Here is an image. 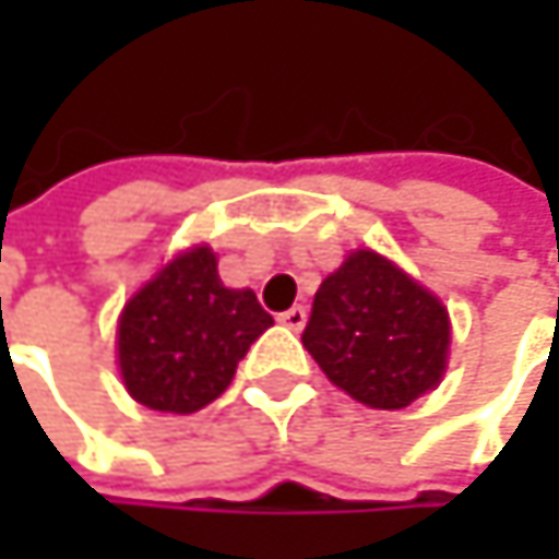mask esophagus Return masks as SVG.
I'll use <instances>...</instances> for the list:
<instances>
[{"mask_svg":"<svg viewBox=\"0 0 559 559\" xmlns=\"http://www.w3.org/2000/svg\"><path fill=\"white\" fill-rule=\"evenodd\" d=\"M278 320L287 326V330H304V323H307V310L297 304V307H290V310L278 313Z\"/></svg>","mask_w":559,"mask_h":559,"instance_id":"34e87169","label":"esophagus"}]
</instances>
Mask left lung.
<instances>
[{"label": "left lung", "mask_w": 559, "mask_h": 559, "mask_svg": "<svg viewBox=\"0 0 559 559\" xmlns=\"http://www.w3.org/2000/svg\"><path fill=\"white\" fill-rule=\"evenodd\" d=\"M300 340L336 389L397 411L440 385L450 313L385 255L359 249L323 278Z\"/></svg>", "instance_id": "8db88e82"}]
</instances>
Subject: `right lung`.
<instances>
[{"label":"right lung","mask_w":559,"mask_h":559,"mask_svg":"<svg viewBox=\"0 0 559 559\" xmlns=\"http://www.w3.org/2000/svg\"><path fill=\"white\" fill-rule=\"evenodd\" d=\"M255 290L226 287L216 252L193 246L122 307L116 349L129 394L170 414H193L229 389L239 359L272 326Z\"/></svg>","instance_id":"right-lung-1"}]
</instances>
